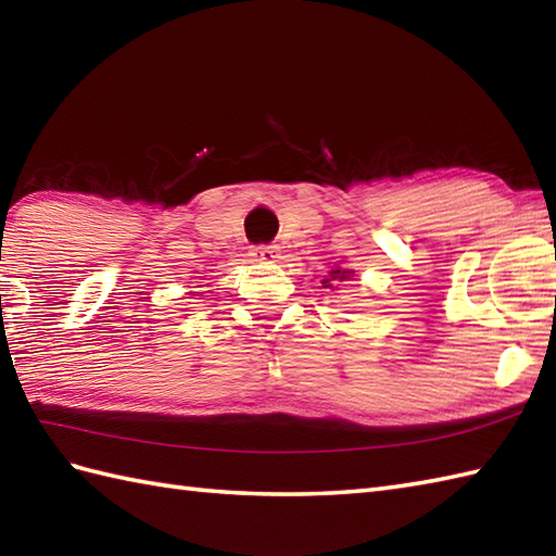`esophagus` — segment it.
<instances>
[{"label":"esophagus","instance_id":"esophagus-1","mask_svg":"<svg viewBox=\"0 0 556 556\" xmlns=\"http://www.w3.org/2000/svg\"><path fill=\"white\" fill-rule=\"evenodd\" d=\"M251 257L257 260V263H271V260L279 257V248L277 245H253Z\"/></svg>","mask_w":556,"mask_h":556}]
</instances>
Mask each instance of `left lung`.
I'll list each match as a JSON object with an SVG mask.
<instances>
[{"instance_id":"1","label":"left lung","mask_w":556,"mask_h":556,"mask_svg":"<svg viewBox=\"0 0 556 556\" xmlns=\"http://www.w3.org/2000/svg\"><path fill=\"white\" fill-rule=\"evenodd\" d=\"M349 277H351V269H341V267H334L332 271H329V279H323V285H325V289H332V279L344 281V279H349Z\"/></svg>"}]
</instances>
